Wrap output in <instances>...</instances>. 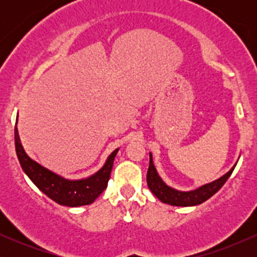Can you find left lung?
<instances>
[{"instance_id": "1", "label": "left lung", "mask_w": 257, "mask_h": 257, "mask_svg": "<svg viewBox=\"0 0 257 257\" xmlns=\"http://www.w3.org/2000/svg\"><path fill=\"white\" fill-rule=\"evenodd\" d=\"M233 169H234V167L226 175H223L222 178H220L214 182H210V184L202 186L198 190L191 191V192H180V191L174 190V188L169 187V186H167L162 181V179L159 178L157 172H156L155 166H153L152 156L150 155V166L149 170H147L146 181L150 190L152 191V193L161 202L176 206H191L200 204V203L205 202L206 199L210 198L211 196H214L225 185L227 179L231 176Z\"/></svg>"}]
</instances>
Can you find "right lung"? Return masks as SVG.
<instances>
[{
	"label": "right lung",
	"instance_id": "obj_1",
	"mask_svg": "<svg viewBox=\"0 0 257 257\" xmlns=\"http://www.w3.org/2000/svg\"><path fill=\"white\" fill-rule=\"evenodd\" d=\"M14 140H16L18 159L26 175L47 197L58 204L66 206L88 205L98 198L102 191L107 187L112 167H113V159L118 151L114 150L106 161L105 166L93 176L84 180L70 181L40 166L26 155L20 144L17 125L14 128Z\"/></svg>",
	"mask_w": 257,
	"mask_h": 257
}]
</instances>
